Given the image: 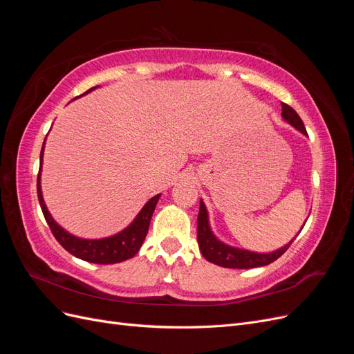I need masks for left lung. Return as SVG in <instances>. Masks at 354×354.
I'll list each match as a JSON object with an SVG mask.
<instances>
[{
	"instance_id": "1",
	"label": "left lung",
	"mask_w": 354,
	"mask_h": 354,
	"mask_svg": "<svg viewBox=\"0 0 354 354\" xmlns=\"http://www.w3.org/2000/svg\"><path fill=\"white\" fill-rule=\"evenodd\" d=\"M282 118L285 122L294 127L297 131L307 136L306 127L301 121V118L298 116V113L291 108V106L282 103ZM304 226H301V229ZM292 241H289L286 245L282 246V248L270 251V252H255V251L238 248V246L229 245L226 242L220 241L216 236V233L212 232L211 224H209L208 209L202 199L199 202L198 243H199V250H201L202 255L205 257L207 261H209L212 264L226 267V269H254V267L267 266L279 259V257L289 248V245L292 243Z\"/></svg>"
}]
</instances>
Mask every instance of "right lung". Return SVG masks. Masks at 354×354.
I'll list each match as a JSON object with an SVG mask.
<instances>
[{
    "label": "right lung",
    "instance_id": "1",
    "mask_svg": "<svg viewBox=\"0 0 354 354\" xmlns=\"http://www.w3.org/2000/svg\"><path fill=\"white\" fill-rule=\"evenodd\" d=\"M97 87L90 88L88 91H85L84 94L78 95V97H82V95L91 93ZM78 97H75V99H78ZM44 147H46V140H44V143H42L41 155H39V173H38V180H37L38 201H39L42 214H44L48 226H50L53 234H55V238L57 239V242L72 255L78 257V259H81L84 261L94 263V264H115V263L125 261L128 259H133V257L138 252V250H140V246L143 245V241H145L147 230H149V224H151L152 214L156 208V203L160 198V194L149 199L145 203V207L140 209V212L137 214L136 218L130 224H128L125 229L112 234V236L100 238V239L78 238V236H75V234L69 233L66 229H63L60 224L55 218H53V216L46 205L44 198H42L41 171H42V158H44Z\"/></svg>",
    "mask_w": 354,
    "mask_h": 354
}]
</instances>
